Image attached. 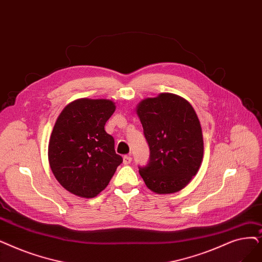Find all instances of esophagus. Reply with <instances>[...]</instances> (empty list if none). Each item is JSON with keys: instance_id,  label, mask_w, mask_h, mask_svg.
<instances>
[{"instance_id": "34e87169", "label": "esophagus", "mask_w": 262, "mask_h": 262, "mask_svg": "<svg viewBox=\"0 0 262 262\" xmlns=\"http://www.w3.org/2000/svg\"><path fill=\"white\" fill-rule=\"evenodd\" d=\"M132 163V157L130 156H127V155H125L124 157H123V164L124 165H128V164H130Z\"/></svg>"}]
</instances>
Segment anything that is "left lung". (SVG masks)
I'll list each match as a JSON object with an SVG mask.
<instances>
[{
    "instance_id": "left-lung-1",
    "label": "left lung",
    "mask_w": 262,
    "mask_h": 262,
    "mask_svg": "<svg viewBox=\"0 0 262 262\" xmlns=\"http://www.w3.org/2000/svg\"><path fill=\"white\" fill-rule=\"evenodd\" d=\"M150 146V162L139 168L147 188L173 194L196 176L203 158V138L197 113L172 93L141 100L136 108Z\"/></svg>"
}]
</instances>
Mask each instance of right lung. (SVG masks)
Masks as SVG:
<instances>
[{"label":"right lung","instance_id":"1","mask_svg":"<svg viewBox=\"0 0 262 262\" xmlns=\"http://www.w3.org/2000/svg\"><path fill=\"white\" fill-rule=\"evenodd\" d=\"M115 110L110 99L79 98L55 121L48 145L50 168L59 183L76 196H97L123 162L115 151V139L105 130Z\"/></svg>","mask_w":262,"mask_h":262}]
</instances>
